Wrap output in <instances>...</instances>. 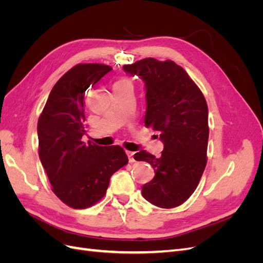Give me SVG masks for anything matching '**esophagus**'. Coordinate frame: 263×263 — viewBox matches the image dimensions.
Listing matches in <instances>:
<instances>
[{"label": "esophagus", "instance_id": "1", "mask_svg": "<svg viewBox=\"0 0 263 263\" xmlns=\"http://www.w3.org/2000/svg\"><path fill=\"white\" fill-rule=\"evenodd\" d=\"M127 157H128V160H129V162L130 163H133V162H135L136 160H135V158H134V156H135V153H133V151H127Z\"/></svg>", "mask_w": 263, "mask_h": 263}]
</instances>
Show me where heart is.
Here are the masks:
<instances>
[{"mask_svg":"<svg viewBox=\"0 0 263 263\" xmlns=\"http://www.w3.org/2000/svg\"><path fill=\"white\" fill-rule=\"evenodd\" d=\"M121 82H127V83H130V82H129V81H128V80H122V81H121Z\"/></svg>","mask_w":263,"mask_h":263,"instance_id":"b5f03b06","label":"heart"}]
</instances>
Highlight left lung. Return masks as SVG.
Segmentation results:
<instances>
[{"mask_svg":"<svg viewBox=\"0 0 263 263\" xmlns=\"http://www.w3.org/2000/svg\"><path fill=\"white\" fill-rule=\"evenodd\" d=\"M124 70L145 81V125L160 134L164 146L159 158L146 150L134 156L155 169L154 179L142 186V196L159 208H177L193 194L208 162L206 100L186 71L172 60L146 58L125 65Z\"/></svg>","mask_w":263,"mask_h":263,"instance_id":"left-lung-1","label":"left lung"}]
</instances>
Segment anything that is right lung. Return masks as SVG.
Masks as SVG:
<instances>
[{
    "label": "right lung",
    "instance_id": "right-lung-1",
    "mask_svg": "<svg viewBox=\"0 0 263 263\" xmlns=\"http://www.w3.org/2000/svg\"><path fill=\"white\" fill-rule=\"evenodd\" d=\"M112 67L79 63L54 84L38 118V154L52 192L76 210L91 208L105 195L113 174L128 163L121 146L84 144L85 91Z\"/></svg>",
    "mask_w": 263,
    "mask_h": 263
}]
</instances>
